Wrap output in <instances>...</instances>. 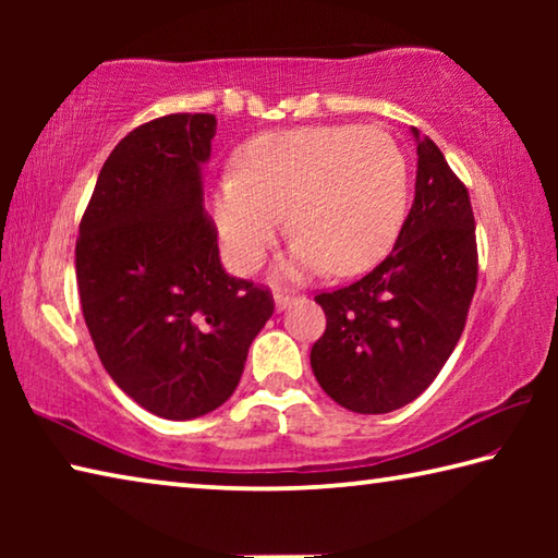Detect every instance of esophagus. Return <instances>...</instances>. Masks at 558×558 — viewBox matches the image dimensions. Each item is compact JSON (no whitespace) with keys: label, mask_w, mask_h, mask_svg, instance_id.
<instances>
[{"label":"esophagus","mask_w":558,"mask_h":558,"mask_svg":"<svg viewBox=\"0 0 558 558\" xmlns=\"http://www.w3.org/2000/svg\"><path fill=\"white\" fill-rule=\"evenodd\" d=\"M295 302H298L295 292H276V307L278 310H286L290 305H295Z\"/></svg>","instance_id":"esophagus-1"}]
</instances>
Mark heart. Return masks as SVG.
Returning <instances> with one entry per match:
<instances>
[{"label": "heart", "instance_id": "heart-1", "mask_svg": "<svg viewBox=\"0 0 558 558\" xmlns=\"http://www.w3.org/2000/svg\"><path fill=\"white\" fill-rule=\"evenodd\" d=\"M409 206V162L379 128L307 125L251 137L235 174L214 186L211 209L239 272L263 266L286 216L288 276L327 268L356 276L399 235Z\"/></svg>", "mask_w": 558, "mask_h": 558}]
</instances>
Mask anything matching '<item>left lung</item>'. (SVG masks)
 <instances>
[{
  "label": "left lung",
  "instance_id": "obj_1",
  "mask_svg": "<svg viewBox=\"0 0 558 558\" xmlns=\"http://www.w3.org/2000/svg\"><path fill=\"white\" fill-rule=\"evenodd\" d=\"M418 143L409 216L393 251L347 288L319 292L327 329L310 364L329 399L389 413L428 389L465 329L477 286L470 194L430 137Z\"/></svg>",
  "mask_w": 558,
  "mask_h": 558
}]
</instances>
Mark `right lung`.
<instances>
[{"label":"right lung","instance_id":"right-lung-1","mask_svg":"<svg viewBox=\"0 0 558 558\" xmlns=\"http://www.w3.org/2000/svg\"><path fill=\"white\" fill-rule=\"evenodd\" d=\"M216 118L174 112L125 135L102 165L75 241L83 319L132 401L169 421L229 399L276 302L233 278L204 211Z\"/></svg>","mask_w":558,"mask_h":558}]
</instances>
